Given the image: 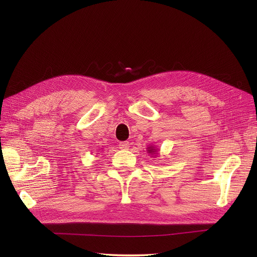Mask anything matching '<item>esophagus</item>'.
<instances>
[{
    "mask_svg": "<svg viewBox=\"0 0 257 257\" xmlns=\"http://www.w3.org/2000/svg\"><path fill=\"white\" fill-rule=\"evenodd\" d=\"M119 148L122 150H127L130 148V143L128 142H122L119 144Z\"/></svg>",
    "mask_w": 257,
    "mask_h": 257,
    "instance_id": "obj_1",
    "label": "esophagus"
}]
</instances>
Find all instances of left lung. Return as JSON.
<instances>
[{"instance_id":"1","label":"left lung","mask_w":257,"mask_h":257,"mask_svg":"<svg viewBox=\"0 0 257 257\" xmlns=\"http://www.w3.org/2000/svg\"><path fill=\"white\" fill-rule=\"evenodd\" d=\"M147 152L149 153V154H151V155H153V154H158L159 153V149L157 147H154V146H149L147 148Z\"/></svg>"}]
</instances>
